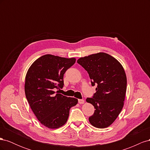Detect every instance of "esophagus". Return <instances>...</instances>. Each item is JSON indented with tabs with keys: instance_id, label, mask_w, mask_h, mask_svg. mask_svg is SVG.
<instances>
[{
	"instance_id": "esophagus-1",
	"label": "esophagus",
	"mask_w": 150,
	"mask_h": 150,
	"mask_svg": "<svg viewBox=\"0 0 150 150\" xmlns=\"http://www.w3.org/2000/svg\"><path fill=\"white\" fill-rule=\"evenodd\" d=\"M78 103L79 104H84V99H78Z\"/></svg>"
}]
</instances>
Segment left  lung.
<instances>
[{"label":"left lung","mask_w":150,"mask_h":150,"mask_svg":"<svg viewBox=\"0 0 150 150\" xmlns=\"http://www.w3.org/2000/svg\"><path fill=\"white\" fill-rule=\"evenodd\" d=\"M78 63L89 74L96 92L86 102L96 110L89 121L98 128H105L115 121L124 105L127 79L123 67L115 57L104 52L81 57Z\"/></svg>","instance_id":"1"}]
</instances>
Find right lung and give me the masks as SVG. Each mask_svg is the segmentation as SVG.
Wrapping results in <instances>:
<instances>
[{"label": "right lung", "instance_id": "1", "mask_svg": "<svg viewBox=\"0 0 150 150\" xmlns=\"http://www.w3.org/2000/svg\"><path fill=\"white\" fill-rule=\"evenodd\" d=\"M76 62L75 58H65L46 54L36 59L25 76V94L34 115L40 123L50 129L64 125L69 110L78 99L57 94L62 88L65 72Z\"/></svg>", "mask_w": 150, "mask_h": 150}]
</instances>
